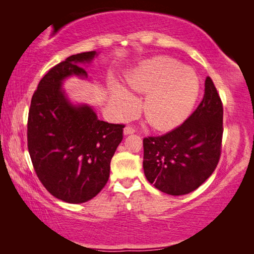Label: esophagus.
Listing matches in <instances>:
<instances>
[{
  "mask_svg": "<svg viewBox=\"0 0 254 254\" xmlns=\"http://www.w3.org/2000/svg\"><path fill=\"white\" fill-rule=\"evenodd\" d=\"M124 134L127 135V134H133V133H135V128H133L132 127H124Z\"/></svg>",
  "mask_w": 254,
  "mask_h": 254,
  "instance_id": "obj_1",
  "label": "esophagus"
}]
</instances>
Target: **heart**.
<instances>
[{"label":"heart","instance_id":"b5f03b06","mask_svg":"<svg viewBox=\"0 0 254 254\" xmlns=\"http://www.w3.org/2000/svg\"><path fill=\"white\" fill-rule=\"evenodd\" d=\"M132 91L147 94L143 113L157 130H170L186 119L199 92L198 77L191 68L174 58L156 57L140 64L127 77ZM112 98L119 114L134 113L136 102L121 86L112 85Z\"/></svg>","mask_w":254,"mask_h":254}]
</instances>
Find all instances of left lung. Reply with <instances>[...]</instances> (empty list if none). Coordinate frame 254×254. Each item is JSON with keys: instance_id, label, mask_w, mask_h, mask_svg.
Wrapping results in <instances>:
<instances>
[{"instance_id": "1", "label": "left lung", "mask_w": 254, "mask_h": 254, "mask_svg": "<svg viewBox=\"0 0 254 254\" xmlns=\"http://www.w3.org/2000/svg\"><path fill=\"white\" fill-rule=\"evenodd\" d=\"M223 104L206 77L205 94L182 126L143 139V170L148 182L168 195H186L198 188L216 168L221 157Z\"/></svg>"}]
</instances>
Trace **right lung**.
<instances>
[{
  "mask_svg": "<svg viewBox=\"0 0 254 254\" xmlns=\"http://www.w3.org/2000/svg\"><path fill=\"white\" fill-rule=\"evenodd\" d=\"M97 56L87 51L49 69L34 92L28 117V149L34 171L56 198L85 203L110 177V163L123 139V124L97 119L91 106L71 104L62 85L70 76L87 78L81 64Z\"/></svg>",
  "mask_w": 254,
  "mask_h": 254,
  "instance_id": "1",
  "label": "right lung"
}]
</instances>
